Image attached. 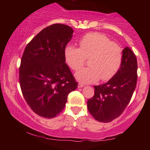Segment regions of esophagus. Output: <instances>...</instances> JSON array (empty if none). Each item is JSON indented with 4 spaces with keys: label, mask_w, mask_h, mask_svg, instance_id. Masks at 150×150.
<instances>
[{
    "label": "esophagus",
    "mask_w": 150,
    "mask_h": 150,
    "mask_svg": "<svg viewBox=\"0 0 150 150\" xmlns=\"http://www.w3.org/2000/svg\"><path fill=\"white\" fill-rule=\"evenodd\" d=\"M84 86H85L84 84L80 83V82H79V83H78V87H84Z\"/></svg>",
    "instance_id": "esophagus-1"
}]
</instances>
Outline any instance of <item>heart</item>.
<instances>
[{
	"instance_id": "b5f03b06",
	"label": "heart",
	"mask_w": 150,
	"mask_h": 150,
	"mask_svg": "<svg viewBox=\"0 0 150 150\" xmlns=\"http://www.w3.org/2000/svg\"><path fill=\"white\" fill-rule=\"evenodd\" d=\"M64 56L67 64L75 71L82 68L88 59L89 67L75 74L77 80L85 83L99 79L111 80L118 73L123 61V51L119 44L98 32L84 36L79 41V48L67 46Z\"/></svg>"
}]
</instances>
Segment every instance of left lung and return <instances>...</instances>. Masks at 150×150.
<instances>
[{"mask_svg": "<svg viewBox=\"0 0 150 150\" xmlns=\"http://www.w3.org/2000/svg\"><path fill=\"white\" fill-rule=\"evenodd\" d=\"M135 55L128 47L123 50L119 70L108 82L94 86V94L87 101L91 115L98 121L107 123L118 118L131 99L137 80Z\"/></svg>", "mask_w": 150, "mask_h": 150, "instance_id": "8db88e82", "label": "left lung"}]
</instances>
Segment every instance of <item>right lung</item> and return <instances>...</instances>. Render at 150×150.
<instances>
[{"mask_svg":"<svg viewBox=\"0 0 150 150\" xmlns=\"http://www.w3.org/2000/svg\"><path fill=\"white\" fill-rule=\"evenodd\" d=\"M70 26L53 24L41 31L26 46L19 68L23 97L31 109L46 118L65 108L77 82L65 63L64 51L71 40Z\"/></svg>","mask_w":150,"mask_h":150,"instance_id":"obj_1","label":"right lung"}]
</instances>
